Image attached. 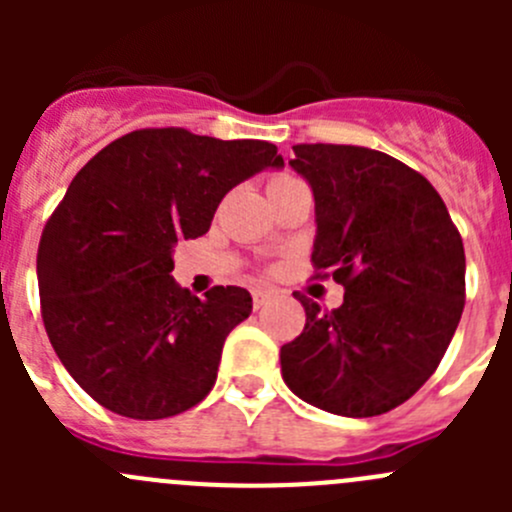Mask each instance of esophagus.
Returning <instances> with one entry per match:
<instances>
[{"mask_svg":"<svg viewBox=\"0 0 512 512\" xmlns=\"http://www.w3.org/2000/svg\"><path fill=\"white\" fill-rule=\"evenodd\" d=\"M275 297H277V292H272V289H265V287L252 289V304H255V309H262L267 302H272Z\"/></svg>","mask_w":512,"mask_h":512,"instance_id":"esophagus-1","label":"esophagus"}]
</instances>
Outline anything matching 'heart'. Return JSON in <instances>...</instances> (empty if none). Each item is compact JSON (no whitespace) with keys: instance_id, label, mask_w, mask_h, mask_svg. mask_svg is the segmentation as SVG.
I'll list each match as a JSON object with an SVG mask.
<instances>
[{"instance_id":"b5f03b06","label":"heart","mask_w":512,"mask_h":512,"mask_svg":"<svg viewBox=\"0 0 512 512\" xmlns=\"http://www.w3.org/2000/svg\"><path fill=\"white\" fill-rule=\"evenodd\" d=\"M292 183H299V178H294V175H287V173H280V175H272L270 183H267V190H280L285 188V185H292Z\"/></svg>"}]
</instances>
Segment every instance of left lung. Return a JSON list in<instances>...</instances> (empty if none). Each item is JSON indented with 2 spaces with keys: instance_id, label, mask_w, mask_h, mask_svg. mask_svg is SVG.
<instances>
[{
  "instance_id": "1",
  "label": "left lung",
  "mask_w": 512,
  "mask_h": 512,
  "mask_svg": "<svg viewBox=\"0 0 512 512\" xmlns=\"http://www.w3.org/2000/svg\"><path fill=\"white\" fill-rule=\"evenodd\" d=\"M292 151L317 210L314 280L332 277L347 292L332 312L294 292L307 324L282 347V376L329 414H386L426 384L461 322V232L436 188L401 160L334 143Z\"/></svg>"
}]
</instances>
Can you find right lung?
I'll return each instance as SVG.
<instances>
[{
    "instance_id": "right-lung-1",
    "label": "right lung",
    "mask_w": 512,
    "mask_h": 512,
    "mask_svg": "<svg viewBox=\"0 0 512 512\" xmlns=\"http://www.w3.org/2000/svg\"><path fill=\"white\" fill-rule=\"evenodd\" d=\"M270 165L285 160L267 141L141 128L74 175L36 252L41 319L61 364L103 409L156 421L210 394L252 297L242 287L193 297L170 277L173 250L205 235L227 190Z\"/></svg>"
}]
</instances>
